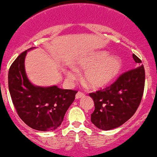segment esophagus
<instances>
[{
    "label": "esophagus",
    "mask_w": 157,
    "mask_h": 157,
    "mask_svg": "<svg viewBox=\"0 0 157 157\" xmlns=\"http://www.w3.org/2000/svg\"><path fill=\"white\" fill-rule=\"evenodd\" d=\"M85 97V94H84L83 93H81V92H78V93L76 94V100H78V99H80V98H82V97Z\"/></svg>",
    "instance_id": "34e87169"
}]
</instances>
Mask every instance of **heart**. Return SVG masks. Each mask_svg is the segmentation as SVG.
Returning a JSON list of instances; mask_svg holds the SVG:
<instances>
[{
  "label": "heart",
  "instance_id": "heart-1",
  "mask_svg": "<svg viewBox=\"0 0 157 157\" xmlns=\"http://www.w3.org/2000/svg\"><path fill=\"white\" fill-rule=\"evenodd\" d=\"M122 67L121 60L116 56H109L105 51H97L80 56L74 64L76 70H85L84 81L92 89H101L115 78ZM67 78L73 81L77 72L75 69L65 72Z\"/></svg>",
  "mask_w": 157,
  "mask_h": 157
}]
</instances>
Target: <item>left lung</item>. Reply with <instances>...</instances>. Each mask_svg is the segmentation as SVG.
<instances>
[{
    "label": "left lung",
    "instance_id": "left-lung-1",
    "mask_svg": "<svg viewBox=\"0 0 157 157\" xmlns=\"http://www.w3.org/2000/svg\"><path fill=\"white\" fill-rule=\"evenodd\" d=\"M134 68L124 72L109 87L89 93L95 105L91 121L101 130L122 125L139 107L144 88L145 72L141 60L132 54Z\"/></svg>",
    "mask_w": 157,
    "mask_h": 157
}]
</instances>
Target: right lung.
I'll list each match as a JSON object with an SVG mask.
<instances>
[{
  "mask_svg": "<svg viewBox=\"0 0 157 157\" xmlns=\"http://www.w3.org/2000/svg\"><path fill=\"white\" fill-rule=\"evenodd\" d=\"M30 48L22 52L9 71V89L20 118L38 131H52L61 124L65 113L75 100L76 91L33 85L28 78L25 59Z\"/></svg>",
  "mask_w": 157,
  "mask_h": 157,
  "instance_id": "obj_1",
  "label": "right lung"
}]
</instances>
